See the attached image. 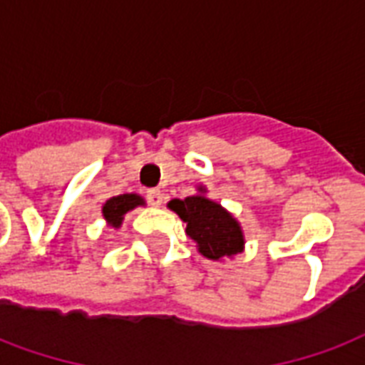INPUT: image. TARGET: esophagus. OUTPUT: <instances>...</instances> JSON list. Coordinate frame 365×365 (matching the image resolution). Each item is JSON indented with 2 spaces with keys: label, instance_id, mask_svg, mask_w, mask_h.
I'll return each mask as SVG.
<instances>
[{
  "label": "esophagus",
  "instance_id": "obj_1",
  "mask_svg": "<svg viewBox=\"0 0 365 365\" xmlns=\"http://www.w3.org/2000/svg\"><path fill=\"white\" fill-rule=\"evenodd\" d=\"M147 199H148V203L153 205V207H160L162 201H164V193H162L160 190H148Z\"/></svg>",
  "mask_w": 365,
  "mask_h": 365
}]
</instances>
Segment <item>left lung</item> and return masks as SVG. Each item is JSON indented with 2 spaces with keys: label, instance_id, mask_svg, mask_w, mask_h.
I'll list each match as a JSON object with an SVG mask.
<instances>
[{
  "label": "left lung",
  "instance_id": "8db88e82",
  "mask_svg": "<svg viewBox=\"0 0 365 365\" xmlns=\"http://www.w3.org/2000/svg\"><path fill=\"white\" fill-rule=\"evenodd\" d=\"M168 209L185 222V234L197 244V251L210 261L232 259L245 247L242 224L230 210L207 197V187L197 185L195 195L172 199Z\"/></svg>",
  "mask_w": 365,
  "mask_h": 365
}]
</instances>
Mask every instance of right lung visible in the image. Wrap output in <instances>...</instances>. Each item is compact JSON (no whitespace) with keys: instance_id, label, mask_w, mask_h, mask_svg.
Here are the masks:
<instances>
[{"instance_id":"add662e5","label":"right lung","mask_w":365,"mask_h":365,"mask_svg":"<svg viewBox=\"0 0 365 365\" xmlns=\"http://www.w3.org/2000/svg\"><path fill=\"white\" fill-rule=\"evenodd\" d=\"M145 199L137 193H123V195L110 197L106 203L102 205V217L106 220V224L110 228H121L123 224V218L128 212H131L137 207H145Z\"/></svg>"}]
</instances>
